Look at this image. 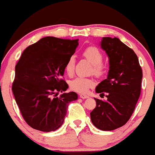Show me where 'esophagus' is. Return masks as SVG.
Masks as SVG:
<instances>
[{
  "label": "esophagus",
  "mask_w": 155,
  "mask_h": 155,
  "mask_svg": "<svg viewBox=\"0 0 155 155\" xmlns=\"http://www.w3.org/2000/svg\"><path fill=\"white\" fill-rule=\"evenodd\" d=\"M79 97H81V99H86V98H88V96L87 95V94H81L80 95H79Z\"/></svg>",
  "instance_id": "34e87169"
}]
</instances>
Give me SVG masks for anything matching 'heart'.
<instances>
[{
  "mask_svg": "<svg viewBox=\"0 0 155 155\" xmlns=\"http://www.w3.org/2000/svg\"><path fill=\"white\" fill-rule=\"evenodd\" d=\"M83 56L92 64L91 71L97 78H101L105 74L107 67L103 63L104 54L102 51L97 47L91 45L84 48L82 52ZM75 67V58L74 56H70L66 61L64 64V71L69 76H71L74 73ZM95 81L93 78L88 77H77L70 81V88L75 92L84 94L87 92L90 88L95 85Z\"/></svg>",
  "mask_w": 155,
  "mask_h": 155,
  "instance_id": "1",
  "label": "heart"
}]
</instances>
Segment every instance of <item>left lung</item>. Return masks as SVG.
I'll return each instance as SVG.
<instances>
[{
	"instance_id": "8db88e82",
	"label": "left lung",
	"mask_w": 155,
	"mask_h": 155,
	"mask_svg": "<svg viewBox=\"0 0 155 155\" xmlns=\"http://www.w3.org/2000/svg\"><path fill=\"white\" fill-rule=\"evenodd\" d=\"M101 47L110 58L107 78L96 88L107 101L94 98L97 106L91 113L97 129L111 131L124 126L132 116L141 94L142 69L135 51L118 38L104 37Z\"/></svg>"
}]
</instances>
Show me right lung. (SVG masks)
<instances>
[{"mask_svg":"<svg viewBox=\"0 0 155 155\" xmlns=\"http://www.w3.org/2000/svg\"><path fill=\"white\" fill-rule=\"evenodd\" d=\"M78 39L47 36L29 45L15 67L12 91L22 116L32 129L51 132L62 125L68 104L78 99L65 91L64 64L72 56Z\"/></svg>","mask_w":155,"mask_h":155,"instance_id":"obj_1","label":"right lung"}]
</instances>
